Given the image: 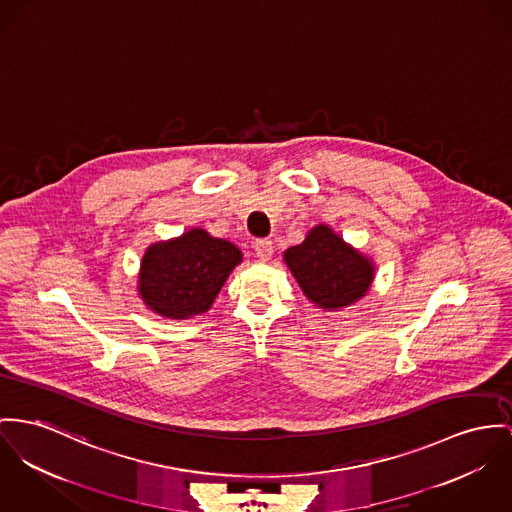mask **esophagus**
<instances>
[{
    "mask_svg": "<svg viewBox=\"0 0 512 512\" xmlns=\"http://www.w3.org/2000/svg\"><path fill=\"white\" fill-rule=\"evenodd\" d=\"M253 249H255V253L261 261H267L273 255V241L271 239H257L253 243Z\"/></svg>",
    "mask_w": 512,
    "mask_h": 512,
    "instance_id": "esophagus-1",
    "label": "esophagus"
}]
</instances>
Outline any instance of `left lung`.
Wrapping results in <instances>:
<instances>
[{
  "mask_svg": "<svg viewBox=\"0 0 512 512\" xmlns=\"http://www.w3.org/2000/svg\"><path fill=\"white\" fill-rule=\"evenodd\" d=\"M284 261L304 294L327 310L362 298L374 276L370 261L327 226H317L300 245L290 247Z\"/></svg>",
  "mask_w": 512,
  "mask_h": 512,
  "instance_id": "8db88e82",
  "label": "left lung"
}]
</instances>
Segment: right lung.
Segmentation results:
<instances>
[{
	"mask_svg": "<svg viewBox=\"0 0 512 512\" xmlns=\"http://www.w3.org/2000/svg\"><path fill=\"white\" fill-rule=\"evenodd\" d=\"M239 261L241 251L234 243L191 230L146 251L140 294L156 314L165 317L204 314Z\"/></svg>",
	"mask_w": 512,
	"mask_h": 512,
	"instance_id": "obj_1",
	"label": "right lung"
}]
</instances>
